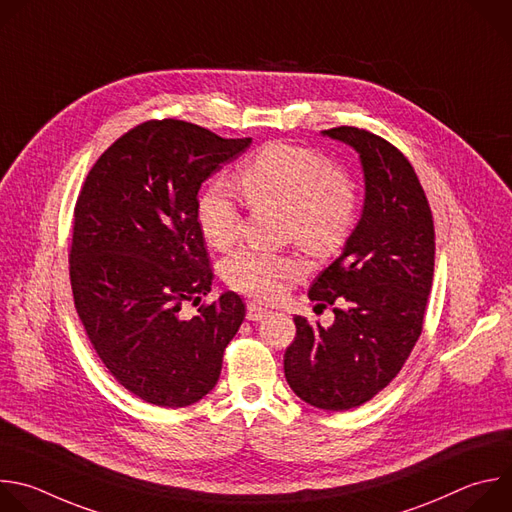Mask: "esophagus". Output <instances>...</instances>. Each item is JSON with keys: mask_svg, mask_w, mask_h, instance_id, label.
<instances>
[{"mask_svg": "<svg viewBox=\"0 0 512 512\" xmlns=\"http://www.w3.org/2000/svg\"><path fill=\"white\" fill-rule=\"evenodd\" d=\"M268 315H270V311L264 309V306H260V304H256V302H250V304H248V309H246V319H248V321H262V319L268 317Z\"/></svg>", "mask_w": 512, "mask_h": 512, "instance_id": "obj_1", "label": "esophagus"}]
</instances>
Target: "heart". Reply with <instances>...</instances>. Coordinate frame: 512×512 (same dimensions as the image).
I'll return each mask as SVG.
<instances>
[{"label": "heart", "mask_w": 512, "mask_h": 512, "mask_svg": "<svg viewBox=\"0 0 512 512\" xmlns=\"http://www.w3.org/2000/svg\"><path fill=\"white\" fill-rule=\"evenodd\" d=\"M240 185L254 206L284 210V232L313 254L335 252L353 226L355 193L351 183L319 153L270 143L252 155ZM197 226L216 250L234 244L240 230V206L228 183L216 181L197 199ZM304 272V262L290 254H270L242 248L224 264L226 282L258 298H276L284 282Z\"/></svg>", "instance_id": "b5f03b06"}]
</instances>
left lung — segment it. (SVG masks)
Segmentation results:
<instances>
[{"label":"left lung","instance_id":"left-lung-1","mask_svg":"<svg viewBox=\"0 0 512 512\" xmlns=\"http://www.w3.org/2000/svg\"><path fill=\"white\" fill-rule=\"evenodd\" d=\"M361 161L365 197L339 258L309 296L335 304L323 327L294 317L284 353L290 389L321 410L343 412L379 393L410 357L434 276V220L412 167L391 143L355 127L323 131Z\"/></svg>","mask_w":512,"mask_h":512}]
</instances>
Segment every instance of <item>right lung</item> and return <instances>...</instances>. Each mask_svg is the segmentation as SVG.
<instances>
[{
	"mask_svg": "<svg viewBox=\"0 0 512 512\" xmlns=\"http://www.w3.org/2000/svg\"><path fill=\"white\" fill-rule=\"evenodd\" d=\"M252 139H222L175 119L143 123L90 169L74 210L70 284L86 335L113 377L147 403L185 407L218 383L246 309L228 290L199 315L214 274L197 191Z\"/></svg>",
	"mask_w": 512,
	"mask_h": 512,
	"instance_id": "right-lung-1",
	"label": "right lung"
}]
</instances>
